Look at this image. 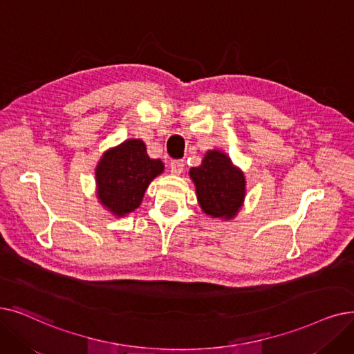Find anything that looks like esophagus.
I'll use <instances>...</instances> for the list:
<instances>
[{
    "label": "esophagus",
    "mask_w": 354,
    "mask_h": 354,
    "mask_svg": "<svg viewBox=\"0 0 354 354\" xmlns=\"http://www.w3.org/2000/svg\"><path fill=\"white\" fill-rule=\"evenodd\" d=\"M183 167H185V162L183 160H172L171 162V172L174 175H180L183 172Z\"/></svg>",
    "instance_id": "obj_1"
}]
</instances>
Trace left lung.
I'll list each match as a JSON object with an SVG mask.
<instances>
[{"label":"left lung","instance_id":"obj_1","mask_svg":"<svg viewBox=\"0 0 354 354\" xmlns=\"http://www.w3.org/2000/svg\"><path fill=\"white\" fill-rule=\"evenodd\" d=\"M199 207L212 218L232 220L241 208L245 196V178L225 153L209 150L203 163L191 167Z\"/></svg>","mask_w":354,"mask_h":354}]
</instances>
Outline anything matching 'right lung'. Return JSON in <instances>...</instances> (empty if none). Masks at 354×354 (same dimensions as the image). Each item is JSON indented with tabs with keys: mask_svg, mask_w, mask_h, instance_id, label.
Segmentation results:
<instances>
[{
	"mask_svg": "<svg viewBox=\"0 0 354 354\" xmlns=\"http://www.w3.org/2000/svg\"><path fill=\"white\" fill-rule=\"evenodd\" d=\"M163 169L162 160L147 156L146 145L139 139L106 150L95 169L100 203L117 217H124L139 208L150 182Z\"/></svg>",
	"mask_w": 354,
	"mask_h": 354,
	"instance_id": "add662e5",
	"label": "right lung"
}]
</instances>
